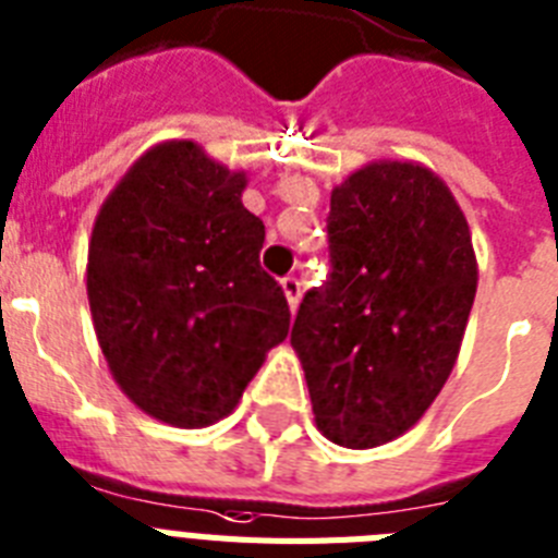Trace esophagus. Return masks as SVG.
<instances>
[{
	"mask_svg": "<svg viewBox=\"0 0 558 558\" xmlns=\"http://www.w3.org/2000/svg\"><path fill=\"white\" fill-rule=\"evenodd\" d=\"M280 287L287 292V301L292 310H298V301H301V278H294V275H287V278L280 280Z\"/></svg>",
	"mask_w": 558,
	"mask_h": 558,
	"instance_id": "esophagus-1",
	"label": "esophagus"
}]
</instances>
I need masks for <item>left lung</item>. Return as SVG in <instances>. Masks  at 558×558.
I'll use <instances>...</instances> for the list:
<instances>
[{"mask_svg":"<svg viewBox=\"0 0 558 558\" xmlns=\"http://www.w3.org/2000/svg\"><path fill=\"white\" fill-rule=\"evenodd\" d=\"M329 275L292 347L329 441L366 450L415 424L459 357L475 298L468 220L424 166L373 162L332 192Z\"/></svg>","mask_w":558,"mask_h":558,"instance_id":"8db88e82","label":"left lung"}]
</instances>
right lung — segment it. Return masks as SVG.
<instances>
[{
    "label": "right lung",
    "mask_w": 558,
    "mask_h": 558,
    "mask_svg": "<svg viewBox=\"0 0 558 558\" xmlns=\"http://www.w3.org/2000/svg\"><path fill=\"white\" fill-rule=\"evenodd\" d=\"M246 177L194 143L140 157L102 203L88 246V303L122 392L174 427L234 410L289 335L287 294L260 266L266 226Z\"/></svg>",
    "instance_id": "1"
}]
</instances>
